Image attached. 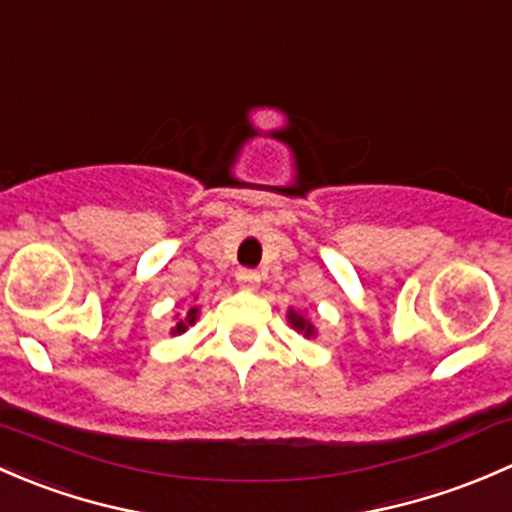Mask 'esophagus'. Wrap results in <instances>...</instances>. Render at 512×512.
Returning <instances> with one entry per match:
<instances>
[{"mask_svg":"<svg viewBox=\"0 0 512 512\" xmlns=\"http://www.w3.org/2000/svg\"><path fill=\"white\" fill-rule=\"evenodd\" d=\"M236 281H239V286L246 288V291H256L258 283H261V276H258L256 271H251V268H241V271L236 273Z\"/></svg>","mask_w":512,"mask_h":512,"instance_id":"obj_1","label":"esophagus"}]
</instances>
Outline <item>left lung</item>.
Masks as SVG:
<instances>
[{
  "mask_svg": "<svg viewBox=\"0 0 512 512\" xmlns=\"http://www.w3.org/2000/svg\"><path fill=\"white\" fill-rule=\"evenodd\" d=\"M288 323L293 325L295 330H298V333H303L305 337H313L315 335V325L310 323L308 318H305L303 313H298V310H288Z\"/></svg>",
  "mask_w": 512,
  "mask_h": 512,
  "instance_id": "1",
  "label": "left lung"
}]
</instances>
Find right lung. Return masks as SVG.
<instances>
[{
    "mask_svg": "<svg viewBox=\"0 0 512 512\" xmlns=\"http://www.w3.org/2000/svg\"><path fill=\"white\" fill-rule=\"evenodd\" d=\"M197 318H199V308H197V305H194V308H187V313H184V318L179 320V323L175 325V328H172V335L184 333V330H187L189 325L197 323Z\"/></svg>",
    "mask_w": 512,
    "mask_h": 512,
    "instance_id": "right-lung-1",
    "label": "right lung"
}]
</instances>
